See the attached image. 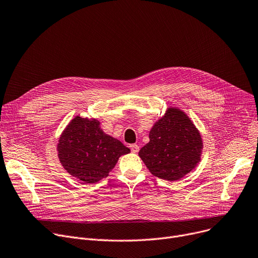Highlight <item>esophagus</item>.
Wrapping results in <instances>:
<instances>
[{"instance_id": "34e87169", "label": "esophagus", "mask_w": 258, "mask_h": 258, "mask_svg": "<svg viewBox=\"0 0 258 258\" xmlns=\"http://www.w3.org/2000/svg\"><path fill=\"white\" fill-rule=\"evenodd\" d=\"M130 148H131V151L133 153H138L139 152V146L137 144H131Z\"/></svg>"}]
</instances>
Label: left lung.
<instances>
[{
	"label": "left lung",
	"mask_w": 258,
	"mask_h": 258,
	"mask_svg": "<svg viewBox=\"0 0 258 258\" xmlns=\"http://www.w3.org/2000/svg\"><path fill=\"white\" fill-rule=\"evenodd\" d=\"M203 139L188 115L179 107L169 106L150 132V142L139 157L155 177L178 181L200 163Z\"/></svg>",
	"instance_id": "left-lung-1"
}]
</instances>
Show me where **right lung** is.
Wrapping results in <instances>:
<instances>
[{
  "label": "right lung",
  "mask_w": 258,
  "mask_h": 258,
  "mask_svg": "<svg viewBox=\"0 0 258 258\" xmlns=\"http://www.w3.org/2000/svg\"><path fill=\"white\" fill-rule=\"evenodd\" d=\"M62 167L87 184L106 178L118 159L131 153L123 143L105 134L96 118L74 117L62 131L56 145Z\"/></svg>",
  "instance_id": "right-lung-1"
}]
</instances>
